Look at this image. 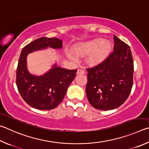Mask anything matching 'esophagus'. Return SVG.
Returning <instances> with one entry per match:
<instances>
[{
  "label": "esophagus",
  "instance_id": "obj_1",
  "mask_svg": "<svg viewBox=\"0 0 149 149\" xmlns=\"http://www.w3.org/2000/svg\"><path fill=\"white\" fill-rule=\"evenodd\" d=\"M77 74H85V70L83 69H78L77 72Z\"/></svg>",
  "mask_w": 149,
  "mask_h": 149
}]
</instances>
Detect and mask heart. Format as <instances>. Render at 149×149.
Instances as JSON below:
<instances>
[{
  "instance_id": "1",
  "label": "heart",
  "mask_w": 149,
  "mask_h": 149,
  "mask_svg": "<svg viewBox=\"0 0 149 149\" xmlns=\"http://www.w3.org/2000/svg\"><path fill=\"white\" fill-rule=\"evenodd\" d=\"M111 50V43L102 38H94L80 42L74 46V51L78 55L88 54L86 62L91 65H96L104 62L109 56ZM66 54L71 60L77 59V56L72 51H66Z\"/></svg>"
}]
</instances>
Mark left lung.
I'll return each mask as SVG.
<instances>
[{
	"mask_svg": "<svg viewBox=\"0 0 149 149\" xmlns=\"http://www.w3.org/2000/svg\"><path fill=\"white\" fill-rule=\"evenodd\" d=\"M114 42V51L103 63L86 69V96L97 109L112 110L120 106L128 98L133 85L130 48L116 36Z\"/></svg>",
	"mask_w": 149,
	"mask_h": 149,
	"instance_id": "8db88e82",
	"label": "left lung"
}]
</instances>
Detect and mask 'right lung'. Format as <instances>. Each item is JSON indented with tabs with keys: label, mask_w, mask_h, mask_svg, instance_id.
Wrapping results in <instances>:
<instances>
[{
	"label": "right lung",
	"mask_w": 149,
	"mask_h": 149,
	"mask_svg": "<svg viewBox=\"0 0 149 149\" xmlns=\"http://www.w3.org/2000/svg\"><path fill=\"white\" fill-rule=\"evenodd\" d=\"M47 47L61 49L63 41L42 37L26 45L21 51L16 72V84L21 97L30 106L40 110L53 109L61 104L77 72V69H64L55 63L42 75L31 74L26 63L28 55Z\"/></svg>",
	"instance_id": "1"
}]
</instances>
